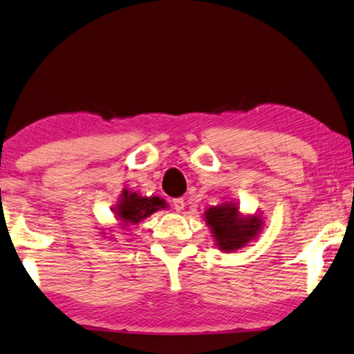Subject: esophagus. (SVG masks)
<instances>
[{"instance_id":"esophagus-1","label":"esophagus","mask_w":354,"mask_h":354,"mask_svg":"<svg viewBox=\"0 0 354 354\" xmlns=\"http://www.w3.org/2000/svg\"><path fill=\"white\" fill-rule=\"evenodd\" d=\"M185 205H186V202H185V199H183V197H178V199H173V207H174V210H176V212H183V210H185Z\"/></svg>"}]
</instances>
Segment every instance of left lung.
<instances>
[{"mask_svg":"<svg viewBox=\"0 0 354 354\" xmlns=\"http://www.w3.org/2000/svg\"><path fill=\"white\" fill-rule=\"evenodd\" d=\"M205 221L212 228L214 238L221 251H234L246 246L261 230V218H241L238 207L232 204L210 207L205 212Z\"/></svg>","mask_w":354,"mask_h":354,"instance_id":"obj_1","label":"left lung"}]
</instances>
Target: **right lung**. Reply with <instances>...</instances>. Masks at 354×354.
Returning a JSON list of instances; mask_svg holds the SVG:
<instances>
[{
  "label": "right lung",
  "instance_id": "right-lung-1",
  "mask_svg": "<svg viewBox=\"0 0 354 354\" xmlns=\"http://www.w3.org/2000/svg\"><path fill=\"white\" fill-rule=\"evenodd\" d=\"M163 199L160 197H142L136 192L124 191L122 192V199L116 207V218L121 220L124 225H136L140 220L147 218L149 215H152L153 212L158 209H165Z\"/></svg>",
  "mask_w": 354,
  "mask_h": 354
}]
</instances>
